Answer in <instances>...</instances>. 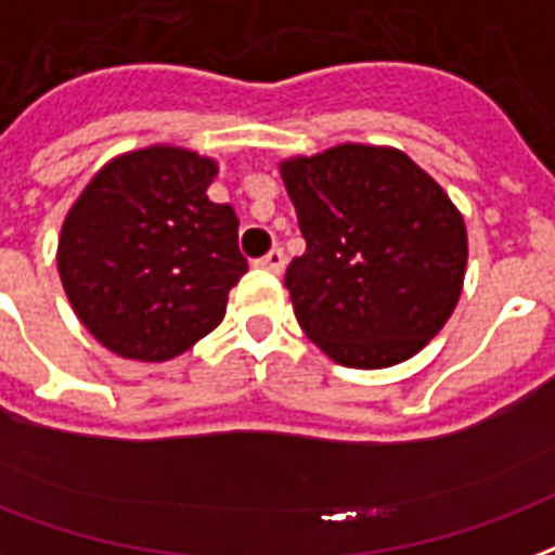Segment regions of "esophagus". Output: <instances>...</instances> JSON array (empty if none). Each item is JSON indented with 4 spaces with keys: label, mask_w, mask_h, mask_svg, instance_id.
Masks as SVG:
<instances>
[{
    "label": "esophagus",
    "mask_w": 555,
    "mask_h": 555,
    "mask_svg": "<svg viewBox=\"0 0 555 555\" xmlns=\"http://www.w3.org/2000/svg\"><path fill=\"white\" fill-rule=\"evenodd\" d=\"M285 261H288V258H285V253L276 246V249H270L264 258H258V267H264L270 273H282V270H285Z\"/></svg>",
    "instance_id": "obj_1"
}]
</instances>
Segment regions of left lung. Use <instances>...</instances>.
<instances>
[{
	"mask_svg": "<svg viewBox=\"0 0 555 555\" xmlns=\"http://www.w3.org/2000/svg\"><path fill=\"white\" fill-rule=\"evenodd\" d=\"M306 253L285 270L299 326L344 367L412 359L453 314L465 220L400 150L344 143L282 162Z\"/></svg>",
	"mask_w": 555,
	"mask_h": 555,
	"instance_id": "1",
	"label": "left lung"
}]
</instances>
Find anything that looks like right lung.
<instances>
[{
  "label": "right lung",
  "mask_w": 555,
  "mask_h": 555,
  "mask_svg": "<svg viewBox=\"0 0 555 555\" xmlns=\"http://www.w3.org/2000/svg\"><path fill=\"white\" fill-rule=\"evenodd\" d=\"M211 158L179 146L129 152L90 179L59 241L73 309L122 359L167 361L220 326L246 273L232 205L205 191Z\"/></svg>",
  "instance_id": "1"
}]
</instances>
